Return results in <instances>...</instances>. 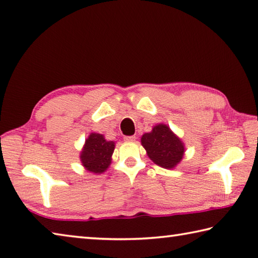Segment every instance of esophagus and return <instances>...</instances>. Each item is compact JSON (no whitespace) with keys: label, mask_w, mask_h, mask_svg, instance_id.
I'll return each instance as SVG.
<instances>
[{"label":"esophagus","mask_w":258,"mask_h":258,"mask_svg":"<svg viewBox=\"0 0 258 258\" xmlns=\"http://www.w3.org/2000/svg\"><path fill=\"white\" fill-rule=\"evenodd\" d=\"M135 139H137V138H135L134 135H131V137H124V140L126 142H134Z\"/></svg>","instance_id":"34e87169"}]
</instances>
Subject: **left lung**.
I'll list each match as a JSON object with an SVG mask.
<instances>
[{"label":"left lung","instance_id":"left-lung-1","mask_svg":"<svg viewBox=\"0 0 258 258\" xmlns=\"http://www.w3.org/2000/svg\"><path fill=\"white\" fill-rule=\"evenodd\" d=\"M141 143L149 158L166 169L175 168L184 157V143L166 124H158L143 134Z\"/></svg>","mask_w":258,"mask_h":258}]
</instances>
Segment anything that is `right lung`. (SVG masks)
<instances>
[{
    "label": "right lung",
    "mask_w": 258,
    "mask_h": 258,
    "mask_svg": "<svg viewBox=\"0 0 258 258\" xmlns=\"http://www.w3.org/2000/svg\"><path fill=\"white\" fill-rule=\"evenodd\" d=\"M114 150L115 142L107 141L102 134L91 133L80 154L82 166L93 174H102L110 166Z\"/></svg>",
    "instance_id": "add662e5"
}]
</instances>
